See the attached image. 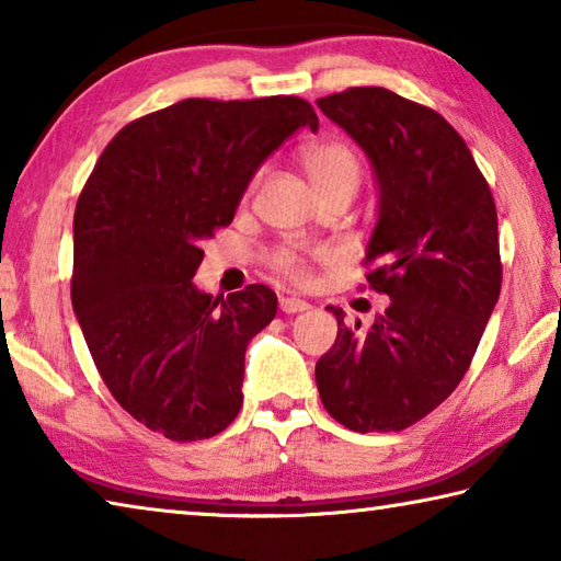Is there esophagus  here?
<instances>
[{
    "instance_id": "esophagus-1",
    "label": "esophagus",
    "mask_w": 561,
    "mask_h": 561,
    "mask_svg": "<svg viewBox=\"0 0 561 561\" xmlns=\"http://www.w3.org/2000/svg\"><path fill=\"white\" fill-rule=\"evenodd\" d=\"M279 309L284 314H299V311L309 309V301H304L299 297H279Z\"/></svg>"
}]
</instances>
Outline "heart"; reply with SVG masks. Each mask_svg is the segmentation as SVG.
<instances>
[{"instance_id": "1", "label": "heart", "mask_w": 561, "mask_h": 561, "mask_svg": "<svg viewBox=\"0 0 561 561\" xmlns=\"http://www.w3.org/2000/svg\"><path fill=\"white\" fill-rule=\"evenodd\" d=\"M301 163L321 201L334 193H356L360 180V160L346 140H317V144L304 148ZM331 260H334V250H329V247H314V250L279 247V250L267 254L270 270L294 284H309L311 264Z\"/></svg>"}]
</instances>
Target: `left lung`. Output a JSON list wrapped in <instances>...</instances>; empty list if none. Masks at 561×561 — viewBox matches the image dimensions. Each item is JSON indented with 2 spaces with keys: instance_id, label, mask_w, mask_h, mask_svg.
I'll return each instance as SVG.
<instances>
[{
  "instance_id": "left-lung-1",
  "label": "left lung",
  "mask_w": 561,
  "mask_h": 561,
  "mask_svg": "<svg viewBox=\"0 0 561 561\" xmlns=\"http://www.w3.org/2000/svg\"><path fill=\"white\" fill-rule=\"evenodd\" d=\"M317 106L371 158L378 222L366 284L391 297L366 331L329 307L339 334L317 360V388L348 431H405L458 388L495 309V201L438 111L381 87L331 93Z\"/></svg>"
}]
</instances>
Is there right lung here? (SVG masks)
Returning a JSON list of instances; mask_svg holds the SVG:
<instances>
[{
    "label": "right lung",
    "mask_w": 561,
    "mask_h": 561,
    "mask_svg": "<svg viewBox=\"0 0 561 561\" xmlns=\"http://www.w3.org/2000/svg\"><path fill=\"white\" fill-rule=\"evenodd\" d=\"M309 101L185 99L123 126L73 215L71 304L111 396L168 440L213 438L242 408L244 351L277 314L250 284L203 294V242L232 222L247 183Z\"/></svg>",
    "instance_id": "1"
}]
</instances>
